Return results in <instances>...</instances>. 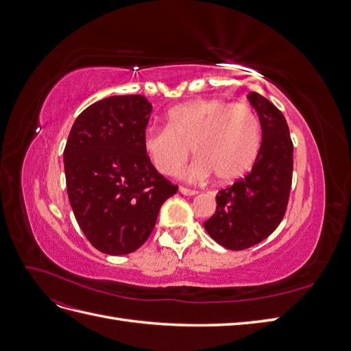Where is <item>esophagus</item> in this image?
Here are the masks:
<instances>
[{
    "mask_svg": "<svg viewBox=\"0 0 351 351\" xmlns=\"http://www.w3.org/2000/svg\"><path fill=\"white\" fill-rule=\"evenodd\" d=\"M178 192L182 193V195H184V196H195V195H197L196 190L187 189V187H180V189H178Z\"/></svg>",
    "mask_w": 351,
    "mask_h": 351,
    "instance_id": "1",
    "label": "esophagus"
}]
</instances>
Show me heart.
I'll list each match as a JSON object with an SVG mask.
<instances>
[{"instance_id":"obj_1","label":"heart","mask_w":351,"mask_h":351,"mask_svg":"<svg viewBox=\"0 0 351 351\" xmlns=\"http://www.w3.org/2000/svg\"><path fill=\"white\" fill-rule=\"evenodd\" d=\"M261 121L250 105L226 99H193L167 112V127L143 134V152L159 174L171 176L189 156H196L182 174L190 182L215 176L231 183L246 174L261 147Z\"/></svg>"}]
</instances>
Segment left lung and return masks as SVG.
Instances as JSON below:
<instances>
[{
	"label": "left lung",
	"instance_id": "obj_1",
	"mask_svg": "<svg viewBox=\"0 0 351 351\" xmlns=\"http://www.w3.org/2000/svg\"><path fill=\"white\" fill-rule=\"evenodd\" d=\"M256 110L262 143L252 171L217 195V210L204 227L221 246L243 250L267 239L280 226L289 204L293 143L282 112L256 92L247 95Z\"/></svg>",
	"mask_w": 351,
	"mask_h": 351
}]
</instances>
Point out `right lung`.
<instances>
[{
    "label": "right lung",
    "instance_id": "obj_1",
    "mask_svg": "<svg viewBox=\"0 0 351 351\" xmlns=\"http://www.w3.org/2000/svg\"><path fill=\"white\" fill-rule=\"evenodd\" d=\"M152 105L142 95L92 104L74 121L64 149L74 217L95 249L119 256L151 236L164 202L177 186L143 152Z\"/></svg>",
    "mask_w": 351,
    "mask_h": 351
}]
</instances>
